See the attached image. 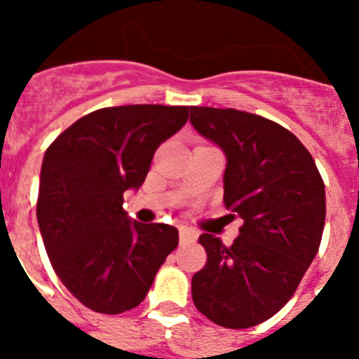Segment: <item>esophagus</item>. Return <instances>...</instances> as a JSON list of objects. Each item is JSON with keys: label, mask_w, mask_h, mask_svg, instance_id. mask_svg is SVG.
I'll use <instances>...</instances> for the list:
<instances>
[{"label": "esophagus", "mask_w": 359, "mask_h": 359, "mask_svg": "<svg viewBox=\"0 0 359 359\" xmlns=\"http://www.w3.org/2000/svg\"><path fill=\"white\" fill-rule=\"evenodd\" d=\"M196 239H198V233H196L192 228L180 226V243H182V244L196 243Z\"/></svg>", "instance_id": "34e87169"}]
</instances>
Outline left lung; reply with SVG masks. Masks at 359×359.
I'll return each mask as SVG.
<instances>
[{
	"instance_id": "left-lung-1",
	"label": "left lung",
	"mask_w": 359,
	"mask_h": 359,
	"mask_svg": "<svg viewBox=\"0 0 359 359\" xmlns=\"http://www.w3.org/2000/svg\"><path fill=\"white\" fill-rule=\"evenodd\" d=\"M190 123L226 154L223 201L243 219L230 246L199 237L207 264L192 277V300L221 327H253L286 306L318 253L325 187L309 151L277 122L194 106Z\"/></svg>"
}]
</instances>
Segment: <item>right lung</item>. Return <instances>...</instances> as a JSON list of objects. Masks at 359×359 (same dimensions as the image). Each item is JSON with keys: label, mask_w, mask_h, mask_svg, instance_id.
Here are the masks:
<instances>
[{"label": "right lung", "mask_w": 359, "mask_h": 359, "mask_svg": "<svg viewBox=\"0 0 359 359\" xmlns=\"http://www.w3.org/2000/svg\"><path fill=\"white\" fill-rule=\"evenodd\" d=\"M189 120V106L135 104L97 109L44 152L37 223L53 271L79 302L118 315L142 302L177 230L138 223L123 192L140 189L160 144Z\"/></svg>", "instance_id": "obj_1"}]
</instances>
